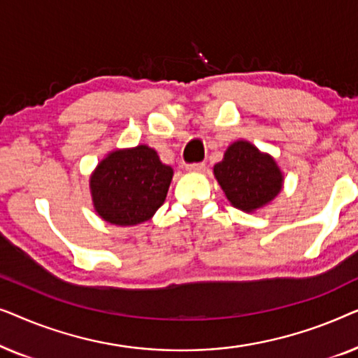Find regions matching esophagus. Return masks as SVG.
I'll use <instances>...</instances> for the list:
<instances>
[{"label": "esophagus", "mask_w": 358, "mask_h": 358, "mask_svg": "<svg viewBox=\"0 0 358 358\" xmlns=\"http://www.w3.org/2000/svg\"><path fill=\"white\" fill-rule=\"evenodd\" d=\"M185 171H189V173H203V171H205V164H203V163L185 164Z\"/></svg>", "instance_id": "34e87169"}]
</instances>
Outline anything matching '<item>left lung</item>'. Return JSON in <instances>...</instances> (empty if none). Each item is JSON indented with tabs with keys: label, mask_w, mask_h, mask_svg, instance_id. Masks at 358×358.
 <instances>
[{
	"label": "left lung",
	"mask_w": 358,
	"mask_h": 358,
	"mask_svg": "<svg viewBox=\"0 0 358 358\" xmlns=\"http://www.w3.org/2000/svg\"><path fill=\"white\" fill-rule=\"evenodd\" d=\"M215 179L234 208L252 213L280 194L283 173L272 155L248 140H236L213 166Z\"/></svg>",
	"instance_id": "8db88e82"
}]
</instances>
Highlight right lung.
Here are the masks:
<instances>
[{"mask_svg":"<svg viewBox=\"0 0 358 358\" xmlns=\"http://www.w3.org/2000/svg\"><path fill=\"white\" fill-rule=\"evenodd\" d=\"M173 176L148 145L112 150L90 176L96 213L117 227L148 222L164 203Z\"/></svg>","mask_w":358,"mask_h":358,"instance_id":"1","label":"right lung"}]
</instances>
